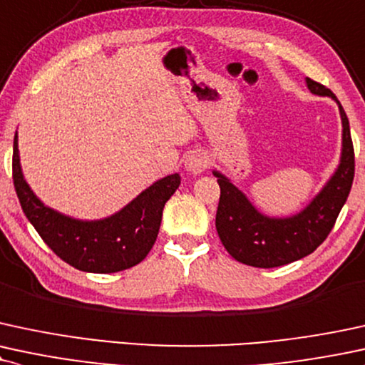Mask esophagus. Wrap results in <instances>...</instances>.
Listing matches in <instances>:
<instances>
[{
	"label": "esophagus",
	"instance_id": "obj_1",
	"mask_svg": "<svg viewBox=\"0 0 365 365\" xmlns=\"http://www.w3.org/2000/svg\"><path fill=\"white\" fill-rule=\"evenodd\" d=\"M207 165L209 160L204 153H190V155L185 158V168L194 175L202 173V171L207 168Z\"/></svg>",
	"mask_w": 365,
	"mask_h": 365
}]
</instances>
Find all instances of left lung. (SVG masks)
<instances>
[{
  "label": "left lung",
  "mask_w": 365,
  "mask_h": 365,
  "mask_svg": "<svg viewBox=\"0 0 365 365\" xmlns=\"http://www.w3.org/2000/svg\"><path fill=\"white\" fill-rule=\"evenodd\" d=\"M313 95L335 100L341 118V153L335 173L299 212L287 217H270L250 202L221 171L214 170L221 187L216 230L222 245L235 260L258 269L287 265L313 253L330 235L338 214L346 202L354 182V146L346 113L327 86L306 78Z\"/></svg>",
  "instance_id": "1"
}]
</instances>
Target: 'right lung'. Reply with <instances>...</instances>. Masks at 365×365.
Returning a JSON list of instances; mask_svg holds the SVG:
<instances>
[{"mask_svg": "<svg viewBox=\"0 0 365 365\" xmlns=\"http://www.w3.org/2000/svg\"><path fill=\"white\" fill-rule=\"evenodd\" d=\"M13 183L25 216L57 257L78 270L113 274L146 258L160 231L166 200L180 185V175L156 180L112 216L83 221L47 207L34 194L21 171L19 135L15 134Z\"/></svg>", "mask_w": 365, "mask_h": 365, "instance_id": "1", "label": "right lung"}]
</instances>
